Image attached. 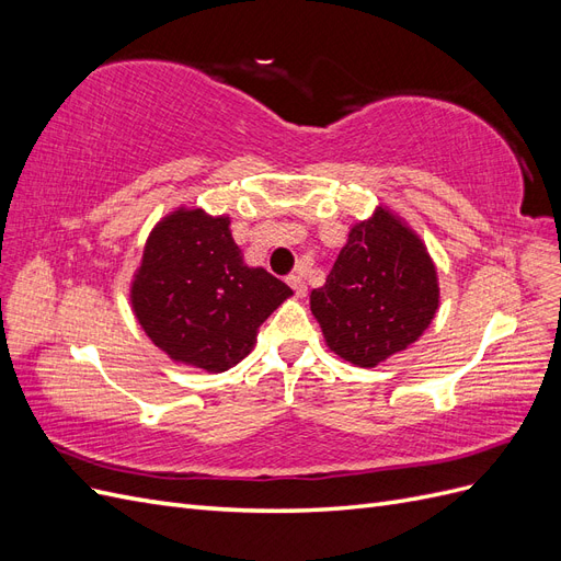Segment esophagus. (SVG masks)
I'll list each match as a JSON object with an SVG mask.
<instances>
[{"label": "esophagus", "instance_id": "esophagus-1", "mask_svg": "<svg viewBox=\"0 0 561 561\" xmlns=\"http://www.w3.org/2000/svg\"><path fill=\"white\" fill-rule=\"evenodd\" d=\"M287 285L293 287L295 295H297L299 299H301V297H307V283H304V278H301L299 274H295V276L287 278Z\"/></svg>", "mask_w": 561, "mask_h": 561}]
</instances>
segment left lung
Listing matches in <instances>:
<instances>
[{"label": "left lung", "instance_id": "8db88e82", "mask_svg": "<svg viewBox=\"0 0 561 561\" xmlns=\"http://www.w3.org/2000/svg\"><path fill=\"white\" fill-rule=\"evenodd\" d=\"M439 307L437 268L423 241L379 206L355 222L311 311L330 351L355 367H377L412 346Z\"/></svg>", "mask_w": 561, "mask_h": 561}]
</instances>
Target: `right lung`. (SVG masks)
<instances>
[{"instance_id":"obj_1","label":"right lung","mask_w":561,"mask_h":561,"mask_svg":"<svg viewBox=\"0 0 561 561\" xmlns=\"http://www.w3.org/2000/svg\"><path fill=\"white\" fill-rule=\"evenodd\" d=\"M231 219L178 208L151 229L130 283L145 334L173 363L217 375L241 363L262 322L293 295L262 266H248Z\"/></svg>"}]
</instances>
